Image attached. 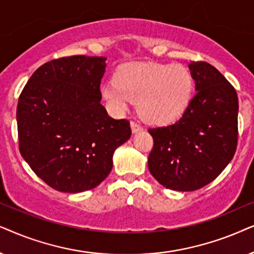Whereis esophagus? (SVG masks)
<instances>
[{
    "label": "esophagus",
    "mask_w": 254,
    "mask_h": 254,
    "mask_svg": "<svg viewBox=\"0 0 254 254\" xmlns=\"http://www.w3.org/2000/svg\"><path fill=\"white\" fill-rule=\"evenodd\" d=\"M131 130H132L133 133L139 132V131L143 130V127L140 124L136 123V122H131Z\"/></svg>",
    "instance_id": "34e87169"
}]
</instances>
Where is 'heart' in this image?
<instances>
[{"mask_svg":"<svg viewBox=\"0 0 254 254\" xmlns=\"http://www.w3.org/2000/svg\"><path fill=\"white\" fill-rule=\"evenodd\" d=\"M194 80L187 67L157 63H134L122 66L115 81L103 84V96L118 111L138 101L145 121L165 124L177 120L191 100Z\"/></svg>","mask_w":254,"mask_h":254,"instance_id":"1","label":"heart"}]
</instances>
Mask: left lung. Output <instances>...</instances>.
<instances>
[{
    "label": "left lung",
    "instance_id": "1",
    "mask_svg": "<svg viewBox=\"0 0 254 254\" xmlns=\"http://www.w3.org/2000/svg\"><path fill=\"white\" fill-rule=\"evenodd\" d=\"M196 94L180 120L148 129V170L159 184L192 191L214 181L232 160L238 141V96L214 66L191 62Z\"/></svg>",
    "mask_w": 254,
    "mask_h": 254
}]
</instances>
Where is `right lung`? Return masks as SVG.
Listing matches in <instances>:
<instances>
[{
	"mask_svg": "<svg viewBox=\"0 0 254 254\" xmlns=\"http://www.w3.org/2000/svg\"><path fill=\"white\" fill-rule=\"evenodd\" d=\"M106 60H51L32 74L19 95V152L56 190L95 188L111 172L115 150L131 137L129 121L114 120L101 104Z\"/></svg>",
	"mask_w": 254,
	"mask_h": 254,
	"instance_id": "add662e5",
	"label": "right lung"
}]
</instances>
